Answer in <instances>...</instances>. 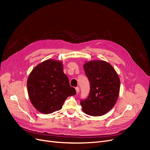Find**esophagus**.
Returning <instances> with one entry per match:
<instances>
[{"label": "esophagus", "mask_w": 150, "mask_h": 150, "mask_svg": "<svg viewBox=\"0 0 150 150\" xmlns=\"http://www.w3.org/2000/svg\"><path fill=\"white\" fill-rule=\"evenodd\" d=\"M75 89H76V93H79V87H76Z\"/></svg>", "instance_id": "obj_1"}]
</instances>
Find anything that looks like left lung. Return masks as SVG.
<instances>
[{
  "label": "left lung",
  "mask_w": 150,
  "mask_h": 150,
  "mask_svg": "<svg viewBox=\"0 0 150 150\" xmlns=\"http://www.w3.org/2000/svg\"><path fill=\"white\" fill-rule=\"evenodd\" d=\"M83 67L91 88L88 98L81 101L82 110L89 116H103L114 107L118 98V74L110 63L104 61L86 62Z\"/></svg>",
  "instance_id": "left-lung-1"
}]
</instances>
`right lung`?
<instances>
[{
	"label": "right lung",
	"instance_id": "obj_1",
	"mask_svg": "<svg viewBox=\"0 0 150 150\" xmlns=\"http://www.w3.org/2000/svg\"><path fill=\"white\" fill-rule=\"evenodd\" d=\"M27 86L31 103L45 115L60 110L67 97L76 94L63 72L62 61L54 59L36 66L28 77Z\"/></svg>",
	"mask_w": 150,
	"mask_h": 150
}]
</instances>
